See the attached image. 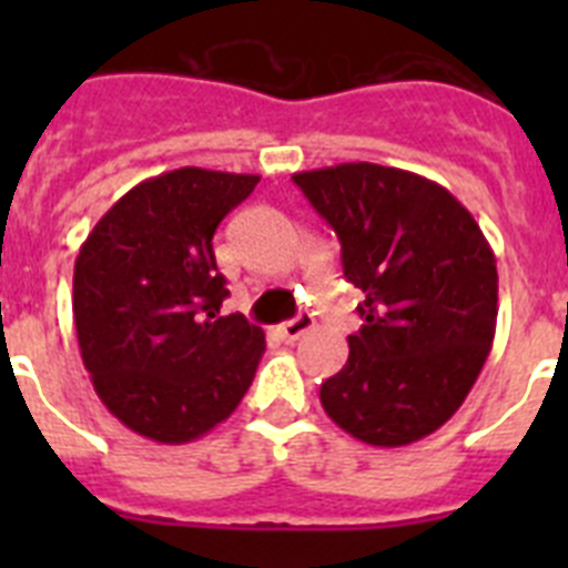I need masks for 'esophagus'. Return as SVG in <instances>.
I'll return each instance as SVG.
<instances>
[{"mask_svg": "<svg viewBox=\"0 0 568 568\" xmlns=\"http://www.w3.org/2000/svg\"><path fill=\"white\" fill-rule=\"evenodd\" d=\"M313 315H307V313H301V315H295L293 321H284V324H281L278 327V335L284 341H298L301 335L304 333H310V329H313Z\"/></svg>", "mask_w": 568, "mask_h": 568, "instance_id": "esophagus-1", "label": "esophagus"}]
</instances>
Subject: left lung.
Wrapping results in <instances>:
<instances>
[{
    "label": "left lung",
    "instance_id": "1",
    "mask_svg": "<svg viewBox=\"0 0 568 568\" xmlns=\"http://www.w3.org/2000/svg\"><path fill=\"white\" fill-rule=\"evenodd\" d=\"M364 293L344 369L321 406L353 438L406 446L458 413L498 321V267L469 210L409 170L349 162L295 173Z\"/></svg>",
    "mask_w": 568,
    "mask_h": 568
}]
</instances>
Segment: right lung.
Instances as JSON below:
<instances>
[{"label": "right lung", "instance_id": "obj_1", "mask_svg": "<svg viewBox=\"0 0 568 568\" xmlns=\"http://www.w3.org/2000/svg\"><path fill=\"white\" fill-rule=\"evenodd\" d=\"M258 175L182 168L135 184L99 219L73 267V321L93 389L155 444L227 420L264 355V329L222 315L213 235Z\"/></svg>", "mask_w": 568, "mask_h": 568}]
</instances>
